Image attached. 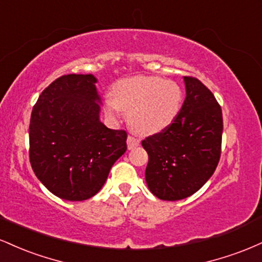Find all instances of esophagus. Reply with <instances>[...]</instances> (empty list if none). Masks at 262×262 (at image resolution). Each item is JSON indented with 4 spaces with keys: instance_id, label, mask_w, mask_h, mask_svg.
<instances>
[{
    "instance_id": "esophagus-1",
    "label": "esophagus",
    "mask_w": 262,
    "mask_h": 262,
    "mask_svg": "<svg viewBox=\"0 0 262 262\" xmlns=\"http://www.w3.org/2000/svg\"><path fill=\"white\" fill-rule=\"evenodd\" d=\"M140 140L138 139L137 137L134 135H128V139H127V144H128V149H134L135 146L139 145Z\"/></svg>"
}]
</instances>
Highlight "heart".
<instances>
[{"label": "heart", "instance_id": "b5f03b06", "mask_svg": "<svg viewBox=\"0 0 262 262\" xmlns=\"http://www.w3.org/2000/svg\"><path fill=\"white\" fill-rule=\"evenodd\" d=\"M181 104L182 91L176 82L158 76H135L114 85L113 100L108 98L104 108L111 116L125 111L135 130L155 134L175 121Z\"/></svg>", "mask_w": 262, "mask_h": 262}]
</instances>
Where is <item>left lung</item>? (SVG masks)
Returning <instances> with one entry per match:
<instances>
[{"instance_id": "8db88e82", "label": "left lung", "mask_w": 262, "mask_h": 262, "mask_svg": "<svg viewBox=\"0 0 262 262\" xmlns=\"http://www.w3.org/2000/svg\"><path fill=\"white\" fill-rule=\"evenodd\" d=\"M183 80L186 98L175 121L141 141L149 155L148 187L164 201L183 200L197 192L217 169L222 152L221 106L196 77Z\"/></svg>"}]
</instances>
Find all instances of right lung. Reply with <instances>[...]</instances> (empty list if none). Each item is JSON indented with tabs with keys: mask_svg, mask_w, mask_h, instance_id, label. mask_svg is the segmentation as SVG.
<instances>
[{
	"mask_svg": "<svg viewBox=\"0 0 262 262\" xmlns=\"http://www.w3.org/2000/svg\"><path fill=\"white\" fill-rule=\"evenodd\" d=\"M92 75H62L39 96L29 123V161L39 181L66 201H85L127 150V132L100 121Z\"/></svg>",
	"mask_w": 262,
	"mask_h": 262,
	"instance_id": "add662e5",
	"label": "right lung"
}]
</instances>
